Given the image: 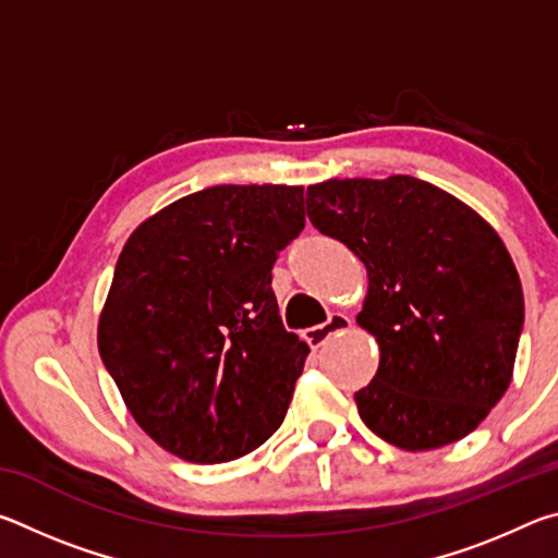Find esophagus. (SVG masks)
<instances>
[{"label": "esophagus", "mask_w": 558, "mask_h": 558, "mask_svg": "<svg viewBox=\"0 0 558 558\" xmlns=\"http://www.w3.org/2000/svg\"><path fill=\"white\" fill-rule=\"evenodd\" d=\"M347 329H352V319H349L342 313H332L325 325L310 327L307 332H305V337H307V342L317 349V347H323L329 337L339 335V332H347Z\"/></svg>", "instance_id": "34e87169"}]
</instances>
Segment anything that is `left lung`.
I'll list each match as a JSON object with an SVG mask.
<instances>
[{
  "label": "left lung",
  "mask_w": 558,
  "mask_h": 558,
  "mask_svg": "<svg viewBox=\"0 0 558 558\" xmlns=\"http://www.w3.org/2000/svg\"><path fill=\"white\" fill-rule=\"evenodd\" d=\"M307 216L364 263L356 325L379 369L354 393L376 436L411 452L475 430L512 384L524 295L502 239L475 209L423 179H327Z\"/></svg>",
  "instance_id": "1"
}]
</instances>
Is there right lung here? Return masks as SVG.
I'll use <instances>...</instances> for the list:
<instances>
[{
	"label": "right lung",
	"mask_w": 558,
	"mask_h": 558,
	"mask_svg": "<svg viewBox=\"0 0 558 558\" xmlns=\"http://www.w3.org/2000/svg\"><path fill=\"white\" fill-rule=\"evenodd\" d=\"M302 186L221 184L122 245L98 319L132 418L186 462H229L280 428L310 347L280 323L270 270L305 226Z\"/></svg>",
	"instance_id": "right-lung-1"
}]
</instances>
